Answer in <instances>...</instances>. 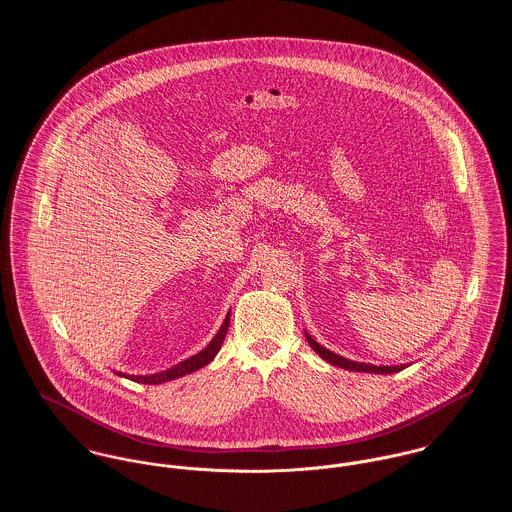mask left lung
Returning <instances> with one entry per match:
<instances>
[{
  "label": "left lung",
  "instance_id": "obj_1",
  "mask_svg": "<svg viewBox=\"0 0 512 512\" xmlns=\"http://www.w3.org/2000/svg\"><path fill=\"white\" fill-rule=\"evenodd\" d=\"M308 344L312 346V350L316 354H320V358H324L326 362L338 366V368H346V370H354V372H372V374H394V372H400L404 370L406 366H374V364H362V362H352V360H346L330 350H326L324 346H320L310 334H307Z\"/></svg>",
  "mask_w": 512,
  "mask_h": 512
}]
</instances>
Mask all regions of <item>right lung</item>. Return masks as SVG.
Masks as SVG:
<instances>
[{"label":"right lung","instance_id":"right-lung-1","mask_svg":"<svg viewBox=\"0 0 512 512\" xmlns=\"http://www.w3.org/2000/svg\"><path fill=\"white\" fill-rule=\"evenodd\" d=\"M227 328H229V314L225 316V320H223L221 328L217 330L215 338L205 346L200 354H196V356H192V358H188V360H184V362H180V364H176V366H172V368H168V370H164V372L150 374V376H128V378L134 380V382H140V384H150V386H154V384H164V382L182 378V376H186V374H192V372L204 368L205 364H209V362L215 358V354L219 352V348H221V344H223V340H225ZM118 376H122V374H118Z\"/></svg>","mask_w":512,"mask_h":512}]
</instances>
